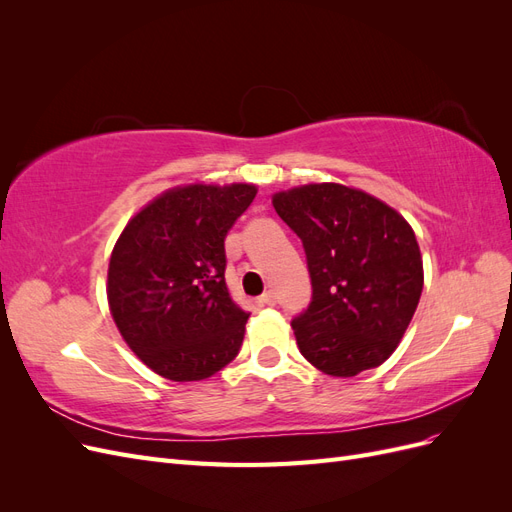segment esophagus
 <instances>
[{
    "mask_svg": "<svg viewBox=\"0 0 512 512\" xmlns=\"http://www.w3.org/2000/svg\"><path fill=\"white\" fill-rule=\"evenodd\" d=\"M258 301H260L262 305H275V303H277V297H275L273 290H267Z\"/></svg>",
    "mask_w": 512,
    "mask_h": 512,
    "instance_id": "1",
    "label": "esophagus"
}]
</instances>
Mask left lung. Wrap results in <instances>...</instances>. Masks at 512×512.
<instances>
[{
	"mask_svg": "<svg viewBox=\"0 0 512 512\" xmlns=\"http://www.w3.org/2000/svg\"><path fill=\"white\" fill-rule=\"evenodd\" d=\"M305 247L312 303L292 320L301 354L322 374L352 378L399 346L423 292V256L404 215L342 183L273 194Z\"/></svg>",
	"mask_w": 512,
	"mask_h": 512,
	"instance_id": "1",
	"label": "left lung"
}]
</instances>
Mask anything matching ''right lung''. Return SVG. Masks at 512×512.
I'll list each match as a JSON object with an SVG mask.
<instances>
[{
    "label": "right lung",
    "mask_w": 512,
    "mask_h": 512,
    "mask_svg": "<svg viewBox=\"0 0 512 512\" xmlns=\"http://www.w3.org/2000/svg\"><path fill=\"white\" fill-rule=\"evenodd\" d=\"M254 183H185L132 215L108 262V309L123 342L158 376L194 382L235 359L250 314L232 301L224 239Z\"/></svg>",
    "instance_id": "add662e5"
}]
</instances>
